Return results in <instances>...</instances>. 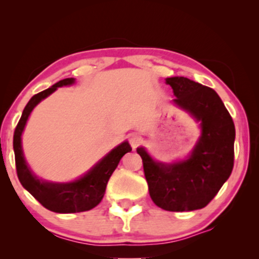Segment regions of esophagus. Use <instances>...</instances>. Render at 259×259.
I'll list each match as a JSON object with an SVG mask.
<instances>
[{
  "instance_id": "esophagus-1",
  "label": "esophagus",
  "mask_w": 259,
  "mask_h": 259,
  "mask_svg": "<svg viewBox=\"0 0 259 259\" xmlns=\"http://www.w3.org/2000/svg\"><path fill=\"white\" fill-rule=\"evenodd\" d=\"M128 140H130V144H131V146H132L133 150H136V148L141 144V138L139 136H137V134H132V136L130 137Z\"/></svg>"
}]
</instances>
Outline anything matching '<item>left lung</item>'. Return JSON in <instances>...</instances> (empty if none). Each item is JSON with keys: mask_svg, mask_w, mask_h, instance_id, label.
<instances>
[{"mask_svg": "<svg viewBox=\"0 0 259 259\" xmlns=\"http://www.w3.org/2000/svg\"><path fill=\"white\" fill-rule=\"evenodd\" d=\"M166 83L176 95L173 104L199 122L201 136L190 157L175 164L154 161L144 147L137 152L157 206L172 212L199 210L213 199L231 175L235 125L212 88L184 76L167 77Z\"/></svg>", "mask_w": 259, "mask_h": 259, "instance_id": "8db88e82", "label": "left lung"}]
</instances>
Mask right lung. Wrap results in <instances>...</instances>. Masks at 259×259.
<instances>
[{"label": "right lung", "instance_id": "add662e5", "mask_svg": "<svg viewBox=\"0 0 259 259\" xmlns=\"http://www.w3.org/2000/svg\"><path fill=\"white\" fill-rule=\"evenodd\" d=\"M74 82H75L74 77H68L53 84L48 90L35 94L23 109L20 121L14 132L13 140L16 172L20 183L42 206L58 213H76V212L92 210L97 206L104 198L106 186L112 173L118 166L120 159L127 152L132 151L130 144L123 141L119 146L113 148L107 155H105L86 175L70 183L60 184L44 182L30 171L24 160L22 144H21V136H22L28 116L30 115L31 111L38 102L55 92L58 87L69 86Z\"/></svg>", "mask_w": 259, "mask_h": 259}]
</instances>
